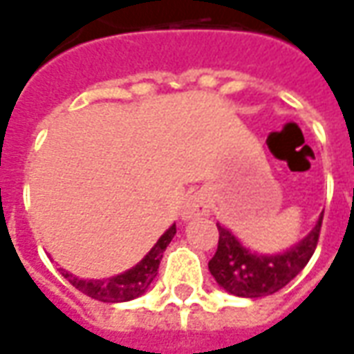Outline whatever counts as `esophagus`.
Here are the masks:
<instances>
[{
	"label": "esophagus",
	"instance_id": "obj_1",
	"mask_svg": "<svg viewBox=\"0 0 354 354\" xmlns=\"http://www.w3.org/2000/svg\"><path fill=\"white\" fill-rule=\"evenodd\" d=\"M208 214H210V207H208V201L203 195H193L185 201L184 212H182L184 220H195V218Z\"/></svg>",
	"mask_w": 354,
	"mask_h": 354
}]
</instances>
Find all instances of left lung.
<instances>
[{
    "instance_id": "8db88e82",
    "label": "left lung",
    "mask_w": 354,
    "mask_h": 354,
    "mask_svg": "<svg viewBox=\"0 0 354 354\" xmlns=\"http://www.w3.org/2000/svg\"><path fill=\"white\" fill-rule=\"evenodd\" d=\"M322 216L313 231L284 254L260 256L246 250L230 230L218 223V250L208 261L216 282L239 297H261L284 288L311 260L319 245Z\"/></svg>"
}]
</instances>
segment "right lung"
<instances>
[{
  "label": "right lung",
  "instance_id": "1",
  "mask_svg": "<svg viewBox=\"0 0 354 354\" xmlns=\"http://www.w3.org/2000/svg\"><path fill=\"white\" fill-rule=\"evenodd\" d=\"M174 235H176V225H172V227H169V231H165V235L157 241V245L147 252L146 258L140 261L138 266H134L132 269L117 274V277H111V279L83 281V279H77L68 271H62V274L72 282V286H75L80 292L87 294L93 299H98V301H104V304L129 301V299L142 296L147 290V286L153 282V279L157 277V271H159V263L162 260V252H165V248L169 246Z\"/></svg>",
  "mask_w": 354,
  "mask_h": 354
}]
</instances>
